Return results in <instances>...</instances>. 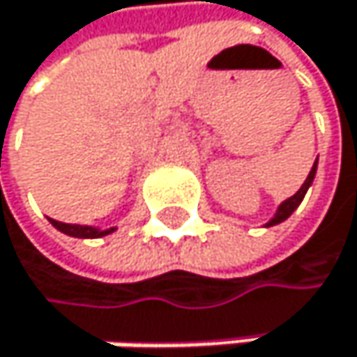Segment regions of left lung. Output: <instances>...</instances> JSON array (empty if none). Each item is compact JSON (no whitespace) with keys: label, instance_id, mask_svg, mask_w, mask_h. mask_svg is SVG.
I'll return each mask as SVG.
<instances>
[{"label":"left lung","instance_id":"obj_1","mask_svg":"<svg viewBox=\"0 0 357 357\" xmlns=\"http://www.w3.org/2000/svg\"><path fill=\"white\" fill-rule=\"evenodd\" d=\"M314 173H317V160H314V165H312V169H310V173H308V177H306V182L300 186V190H298L294 197H289V199L282 201V203L278 205V210H276L274 218H272L270 222H266V227H274V225H278V222L287 220V218H289V216L296 212V208L302 203V199H304L306 190L310 188V184H312V180H314Z\"/></svg>","mask_w":357,"mask_h":357}]
</instances>
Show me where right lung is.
Masks as SVG:
<instances>
[{"label":"right lung","instance_id":"add662e5","mask_svg":"<svg viewBox=\"0 0 357 357\" xmlns=\"http://www.w3.org/2000/svg\"><path fill=\"white\" fill-rule=\"evenodd\" d=\"M51 225L55 229H59L66 236H73V238H102V236H109V233L115 231V227L111 229H98V227H87V225H68V222H59V220H53L49 218Z\"/></svg>","mask_w":357,"mask_h":357}]
</instances>
